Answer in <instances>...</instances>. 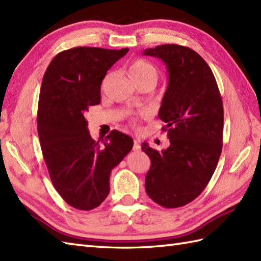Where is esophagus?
Wrapping results in <instances>:
<instances>
[{
  "label": "esophagus",
  "instance_id": "esophagus-1",
  "mask_svg": "<svg viewBox=\"0 0 261 261\" xmlns=\"http://www.w3.org/2000/svg\"><path fill=\"white\" fill-rule=\"evenodd\" d=\"M140 149H141L140 141H139L138 139H135V140H133V150H135V151H139Z\"/></svg>",
  "mask_w": 261,
  "mask_h": 261
}]
</instances>
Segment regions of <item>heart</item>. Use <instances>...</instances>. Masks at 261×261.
<instances>
[{"mask_svg": "<svg viewBox=\"0 0 261 261\" xmlns=\"http://www.w3.org/2000/svg\"><path fill=\"white\" fill-rule=\"evenodd\" d=\"M128 74L136 84L143 81H152L155 83L159 77V71L147 60L138 59L129 65Z\"/></svg>", "mask_w": 261, "mask_h": 261, "instance_id": "obj_1", "label": "heart"}]
</instances>
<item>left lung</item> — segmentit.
<instances>
[{
    "mask_svg": "<svg viewBox=\"0 0 261 261\" xmlns=\"http://www.w3.org/2000/svg\"><path fill=\"white\" fill-rule=\"evenodd\" d=\"M143 54L167 65L169 81L158 116L170 141L161 152L142 144L151 160L145 191L162 207H182L204 190L220 158L221 95L209 65L190 47L165 44Z\"/></svg>",
    "mask_w": 261,
    "mask_h": 261,
    "instance_id": "left-lung-1",
    "label": "left lung"
}]
</instances>
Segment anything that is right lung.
Segmentation results:
<instances>
[{
  "mask_svg": "<svg viewBox=\"0 0 261 261\" xmlns=\"http://www.w3.org/2000/svg\"><path fill=\"white\" fill-rule=\"evenodd\" d=\"M129 48L77 46L57 54L40 90L38 133L52 184L64 201L92 210L110 192L111 170L128 154L132 138L112 130L102 144L88 130L84 113L99 105L108 70Z\"/></svg>",
  "mask_w": 261,
  "mask_h": 261,
  "instance_id": "right-lung-1",
  "label": "right lung"
}]
</instances>
